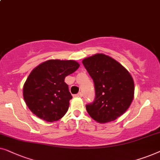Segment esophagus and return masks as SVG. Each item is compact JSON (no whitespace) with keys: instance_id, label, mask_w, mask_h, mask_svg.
I'll return each mask as SVG.
<instances>
[{"instance_id":"1","label":"esophagus","mask_w":160,"mask_h":160,"mask_svg":"<svg viewBox=\"0 0 160 160\" xmlns=\"http://www.w3.org/2000/svg\"><path fill=\"white\" fill-rule=\"evenodd\" d=\"M82 93H81V92H80L79 93L76 94V95L75 96V97H79V98H80V97H82Z\"/></svg>"}]
</instances>
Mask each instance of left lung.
<instances>
[{
    "mask_svg": "<svg viewBox=\"0 0 160 160\" xmlns=\"http://www.w3.org/2000/svg\"><path fill=\"white\" fill-rule=\"evenodd\" d=\"M82 64L93 80L96 91L94 102L85 106L88 113L98 123L115 120L133 100L131 75L118 61L103 53L85 58Z\"/></svg>",
    "mask_w": 160,
    "mask_h": 160,
    "instance_id": "1",
    "label": "left lung"
}]
</instances>
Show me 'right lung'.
<instances>
[{"label": "right lung", "instance_id": "obj_1", "mask_svg": "<svg viewBox=\"0 0 160 160\" xmlns=\"http://www.w3.org/2000/svg\"><path fill=\"white\" fill-rule=\"evenodd\" d=\"M79 67L74 60L50 59L33 69L23 86L24 102L30 111L49 122L63 118L72 98L64 79Z\"/></svg>", "mask_w": 160, "mask_h": 160}]
</instances>
